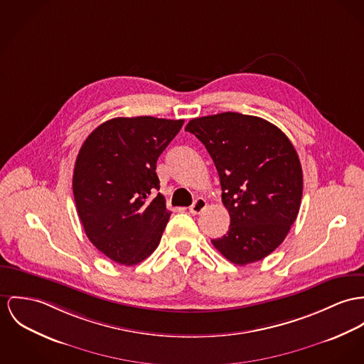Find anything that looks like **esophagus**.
<instances>
[{
  "label": "esophagus",
  "mask_w": 364,
  "mask_h": 364,
  "mask_svg": "<svg viewBox=\"0 0 364 364\" xmlns=\"http://www.w3.org/2000/svg\"><path fill=\"white\" fill-rule=\"evenodd\" d=\"M206 205H208V202H206L205 199L198 198L196 202L190 206V212H191L193 215H199V213H202V212L206 209Z\"/></svg>",
  "instance_id": "34e87169"
}]
</instances>
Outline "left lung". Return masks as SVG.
Returning <instances> with one entry per match:
<instances>
[{"label":"left lung","mask_w":364,"mask_h":364,"mask_svg":"<svg viewBox=\"0 0 364 364\" xmlns=\"http://www.w3.org/2000/svg\"><path fill=\"white\" fill-rule=\"evenodd\" d=\"M186 130L212 156L222 186L230 227L215 248L244 266L264 259L296 220L304 176L298 154L270 122L237 112L196 117Z\"/></svg>","instance_id":"1"}]
</instances>
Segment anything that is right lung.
Returning a JSON list of instances; mask_svg holds the SVG:
<instances>
[{
  "instance_id": "right-lung-1",
  "label": "right lung",
  "mask_w": 364,
  "mask_h": 364,
  "mask_svg": "<svg viewBox=\"0 0 364 364\" xmlns=\"http://www.w3.org/2000/svg\"><path fill=\"white\" fill-rule=\"evenodd\" d=\"M184 120L114 117L83 142L73 170V196L91 244L133 266L159 245L171 212L158 193L156 161Z\"/></svg>"
}]
</instances>
